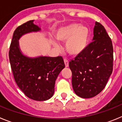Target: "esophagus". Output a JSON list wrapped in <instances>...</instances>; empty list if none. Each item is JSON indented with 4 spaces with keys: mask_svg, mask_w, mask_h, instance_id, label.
Instances as JSON below:
<instances>
[{
    "mask_svg": "<svg viewBox=\"0 0 122 122\" xmlns=\"http://www.w3.org/2000/svg\"><path fill=\"white\" fill-rule=\"evenodd\" d=\"M64 63H65V66H66V67H68L69 66L68 60H66V59H64Z\"/></svg>",
    "mask_w": 122,
    "mask_h": 122,
    "instance_id": "obj_1",
    "label": "esophagus"
}]
</instances>
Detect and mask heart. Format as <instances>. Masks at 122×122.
<instances>
[{
	"label": "heart",
	"instance_id": "heart-1",
	"mask_svg": "<svg viewBox=\"0 0 122 122\" xmlns=\"http://www.w3.org/2000/svg\"><path fill=\"white\" fill-rule=\"evenodd\" d=\"M56 37L59 41L66 42V52L71 56H76L86 49L89 39V30L86 26L71 24L58 29ZM52 44L55 47H58L56 42L53 41Z\"/></svg>",
	"mask_w": 122,
	"mask_h": 122
}]
</instances>
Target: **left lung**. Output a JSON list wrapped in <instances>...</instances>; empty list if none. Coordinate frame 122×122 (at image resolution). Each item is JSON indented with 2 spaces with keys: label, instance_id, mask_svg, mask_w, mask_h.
<instances>
[{
  "label": "left lung",
  "instance_id": "8db88e82",
  "mask_svg": "<svg viewBox=\"0 0 122 122\" xmlns=\"http://www.w3.org/2000/svg\"><path fill=\"white\" fill-rule=\"evenodd\" d=\"M93 41L69 62L72 86L79 97L90 98L104 89L113 70V46L104 26L96 22Z\"/></svg>",
  "mask_w": 122,
  "mask_h": 122
}]
</instances>
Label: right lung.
Listing matches in <instances>:
<instances>
[{
  "label": "right lung",
  "mask_w": 122,
  "mask_h": 122,
  "mask_svg": "<svg viewBox=\"0 0 122 122\" xmlns=\"http://www.w3.org/2000/svg\"><path fill=\"white\" fill-rule=\"evenodd\" d=\"M40 30L33 24V20L18 27L10 46L9 59L14 78L19 89L29 98L45 101L53 96L56 79L65 66L63 58L61 56L29 57L22 54L18 41L24 34Z\"/></svg>",
  "instance_id": "right-lung-1"
}]
</instances>
